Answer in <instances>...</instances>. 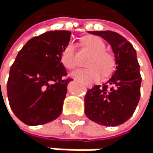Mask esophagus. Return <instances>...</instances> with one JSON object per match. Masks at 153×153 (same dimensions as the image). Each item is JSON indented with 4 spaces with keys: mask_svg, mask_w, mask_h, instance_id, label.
Masks as SVG:
<instances>
[{
    "mask_svg": "<svg viewBox=\"0 0 153 153\" xmlns=\"http://www.w3.org/2000/svg\"><path fill=\"white\" fill-rule=\"evenodd\" d=\"M88 87H92V86H88Z\"/></svg>",
    "mask_w": 153,
    "mask_h": 153,
    "instance_id": "obj_1",
    "label": "esophagus"
}]
</instances>
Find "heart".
<instances>
[{"mask_svg":"<svg viewBox=\"0 0 153 153\" xmlns=\"http://www.w3.org/2000/svg\"><path fill=\"white\" fill-rule=\"evenodd\" d=\"M82 45L89 49L93 56L88 61L90 68L79 69L72 72V76L82 83H92L96 82L100 75L107 76L115 69L116 58L115 56L105 50L104 41L95 36H88L82 38ZM61 62L67 69H74L77 66L75 46L72 43L68 44L61 53Z\"/></svg>","mask_w":153,"mask_h":153,"instance_id":"obj_1","label":"heart"}]
</instances>
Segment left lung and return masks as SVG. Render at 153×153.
Segmentation results:
<instances>
[{"label": "left lung", "mask_w": 153, "mask_h": 153, "mask_svg": "<svg viewBox=\"0 0 153 153\" xmlns=\"http://www.w3.org/2000/svg\"><path fill=\"white\" fill-rule=\"evenodd\" d=\"M103 37L112 47L116 71L105 83L94 85L84 97V112L99 125L116 127L133 115L140 97L141 76L137 53L121 35L113 31H89Z\"/></svg>", "instance_id": "8db88e82"}]
</instances>
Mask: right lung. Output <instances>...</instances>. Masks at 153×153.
Instances as JSON below:
<instances>
[{
	"instance_id": "obj_1",
	"label": "right lung",
	"mask_w": 153,
	"mask_h": 153,
	"mask_svg": "<svg viewBox=\"0 0 153 153\" xmlns=\"http://www.w3.org/2000/svg\"><path fill=\"white\" fill-rule=\"evenodd\" d=\"M70 31H48L31 38L22 48L10 69L9 104L25 124L38 126L58 118L71 79L61 62Z\"/></svg>"
}]
</instances>
